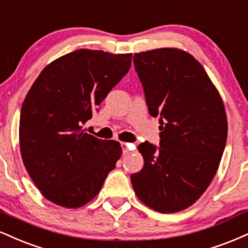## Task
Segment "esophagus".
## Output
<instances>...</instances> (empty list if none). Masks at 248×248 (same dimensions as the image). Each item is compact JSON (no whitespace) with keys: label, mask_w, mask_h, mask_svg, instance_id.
Listing matches in <instances>:
<instances>
[{"label":"esophagus","mask_w":248,"mask_h":248,"mask_svg":"<svg viewBox=\"0 0 248 248\" xmlns=\"http://www.w3.org/2000/svg\"><path fill=\"white\" fill-rule=\"evenodd\" d=\"M121 148H122V153L124 154H128L129 151L135 150V145L128 144V143H124V142L121 143Z\"/></svg>","instance_id":"1"}]
</instances>
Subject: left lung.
Here are the masks:
<instances>
[{
    "label": "left lung",
    "mask_w": 248,
    "mask_h": 248,
    "mask_svg": "<svg viewBox=\"0 0 248 248\" xmlns=\"http://www.w3.org/2000/svg\"><path fill=\"white\" fill-rule=\"evenodd\" d=\"M149 113L159 115V147H137L144 159L130 175L135 194L162 214L184 210L208 188L228 137L222 98L201 63L187 52L159 48L133 58Z\"/></svg>",
    "instance_id": "obj_1"
}]
</instances>
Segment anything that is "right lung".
Returning <instances> with one entry per match:
<instances>
[{
  "label": "right lung",
  "instance_id": "right-lung-1",
  "mask_svg": "<svg viewBox=\"0 0 248 248\" xmlns=\"http://www.w3.org/2000/svg\"><path fill=\"white\" fill-rule=\"evenodd\" d=\"M132 55L75 50L47 65L26 94L20 154L35 186L53 203H88L121 157L120 143L84 133L82 124L128 73Z\"/></svg>",
  "mask_w": 248,
  "mask_h": 248
}]
</instances>
